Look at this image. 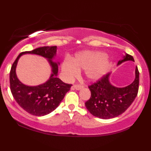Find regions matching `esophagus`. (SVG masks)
I'll return each instance as SVG.
<instances>
[{
    "mask_svg": "<svg viewBox=\"0 0 151 151\" xmlns=\"http://www.w3.org/2000/svg\"><path fill=\"white\" fill-rule=\"evenodd\" d=\"M83 87L81 84H74V85L72 86V88H75L76 90H80L81 89V88Z\"/></svg>",
    "mask_w": 151,
    "mask_h": 151,
    "instance_id": "1",
    "label": "esophagus"
}]
</instances>
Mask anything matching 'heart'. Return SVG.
<instances>
[{"instance_id":"heart-1","label":"heart","mask_w":151,"mask_h":151,"mask_svg":"<svg viewBox=\"0 0 151 151\" xmlns=\"http://www.w3.org/2000/svg\"><path fill=\"white\" fill-rule=\"evenodd\" d=\"M109 60L104 53L84 51L76 55L72 61L65 60L63 64V72L66 78L71 80L79 73L80 69H86L85 76L90 80H98L106 73Z\"/></svg>"}]
</instances>
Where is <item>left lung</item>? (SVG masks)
I'll use <instances>...</instances> for the list:
<instances>
[{"label":"left lung","instance_id":"left-lung-1","mask_svg":"<svg viewBox=\"0 0 151 151\" xmlns=\"http://www.w3.org/2000/svg\"><path fill=\"white\" fill-rule=\"evenodd\" d=\"M127 60L134 61L132 55L126 54L117 65ZM107 73L98 81L88 86L91 91V98L85 102L88 111L99 118L110 119L122 114L131 106L137 96L139 89V73L135 69V78L133 83L123 88H117L109 82Z\"/></svg>","mask_w":151,"mask_h":151}]
</instances>
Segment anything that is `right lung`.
<instances>
[{"instance_id":"1","label":"right lung","mask_w":151,"mask_h":151,"mask_svg":"<svg viewBox=\"0 0 151 151\" xmlns=\"http://www.w3.org/2000/svg\"><path fill=\"white\" fill-rule=\"evenodd\" d=\"M56 46L41 47L20 53L10 70L9 84L12 96L21 108L33 115L42 116L54 111L72 86L56 77L58 66L52 61L56 54ZM24 53L39 55L49 60L53 73L48 81L39 86L29 87L19 81L15 74V67L19 58Z\"/></svg>"}]
</instances>
